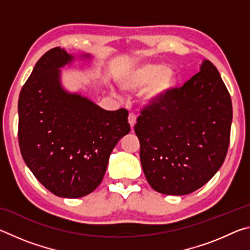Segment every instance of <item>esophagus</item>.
I'll return each mask as SVG.
<instances>
[{
    "instance_id": "obj_1",
    "label": "esophagus",
    "mask_w": 250,
    "mask_h": 250,
    "mask_svg": "<svg viewBox=\"0 0 250 250\" xmlns=\"http://www.w3.org/2000/svg\"><path fill=\"white\" fill-rule=\"evenodd\" d=\"M128 120H129L131 129H133L135 124H137V117H135V115H133V113H130L129 117H128Z\"/></svg>"
}]
</instances>
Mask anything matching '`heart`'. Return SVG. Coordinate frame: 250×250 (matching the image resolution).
<instances>
[{
	"mask_svg": "<svg viewBox=\"0 0 250 250\" xmlns=\"http://www.w3.org/2000/svg\"><path fill=\"white\" fill-rule=\"evenodd\" d=\"M175 74L170 67L158 64H143L125 74L119 80L122 90L135 94L143 90L142 104L146 107H155L167 98L175 84ZM113 95H117L112 90Z\"/></svg>",
	"mask_w": 250,
	"mask_h": 250,
	"instance_id": "b5f03b06",
	"label": "heart"
}]
</instances>
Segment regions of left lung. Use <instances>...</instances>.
Masks as SVG:
<instances>
[{"label":"left lung","mask_w":250,"mask_h":250,"mask_svg":"<svg viewBox=\"0 0 250 250\" xmlns=\"http://www.w3.org/2000/svg\"><path fill=\"white\" fill-rule=\"evenodd\" d=\"M231 120L229 92L216 67L204 61L162 104L143 109L134 125L151 188L186 195L206 184L225 161Z\"/></svg>","instance_id":"1"}]
</instances>
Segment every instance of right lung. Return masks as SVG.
I'll return each instance as SVG.
<instances>
[{
    "label": "right lung",
    "mask_w": 250,
    "mask_h": 250,
    "mask_svg": "<svg viewBox=\"0 0 250 250\" xmlns=\"http://www.w3.org/2000/svg\"><path fill=\"white\" fill-rule=\"evenodd\" d=\"M91 59L90 54L82 55ZM74 55L55 47L36 62L19 98V143L34 176L55 195L78 198L94 192L109 156L130 132L128 111L104 110L62 84V67Z\"/></svg>",
    "instance_id": "add662e5"
}]
</instances>
